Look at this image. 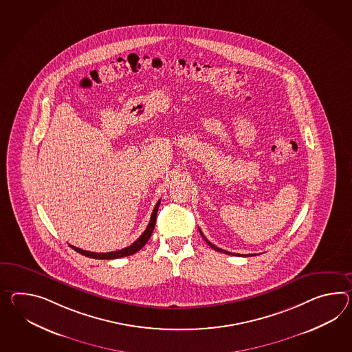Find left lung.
Instances as JSON below:
<instances>
[{"label": "left lung", "instance_id": "1", "mask_svg": "<svg viewBox=\"0 0 352 352\" xmlns=\"http://www.w3.org/2000/svg\"><path fill=\"white\" fill-rule=\"evenodd\" d=\"M199 232H201V235L204 236V239L206 240L207 244H208V245H210L211 248L214 249V250H217V252H221V253H225V254H232V256L235 254V253H230V252H226V250H223V249L219 248V247H216V245H214V244H212L211 241H208V240L206 239V236H205V235L202 234V232H201V230H199ZM235 256H240V254H235ZM252 256H254V254H252ZM244 257H248V256H244Z\"/></svg>", "mask_w": 352, "mask_h": 352}]
</instances>
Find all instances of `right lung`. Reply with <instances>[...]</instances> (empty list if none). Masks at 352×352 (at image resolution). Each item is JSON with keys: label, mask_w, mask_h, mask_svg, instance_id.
Returning <instances> with one entry per match:
<instances>
[{"label": "right lung", "mask_w": 352, "mask_h": 352, "mask_svg": "<svg viewBox=\"0 0 352 352\" xmlns=\"http://www.w3.org/2000/svg\"><path fill=\"white\" fill-rule=\"evenodd\" d=\"M159 205H160V199L155 205L150 223L147 225L145 232H142V235L135 243H132L129 247L120 249V250H116V252H109V253H95V252H89V250H84V249L76 248L74 245H69V247L74 250H76L80 254L85 256V257L95 258V259H116V258L127 257L131 254H135L136 252H138L140 249L145 245L147 240L150 239L151 234L154 232L155 221H156V214H157V210H159Z\"/></svg>", "instance_id": "obj_1"}]
</instances>
